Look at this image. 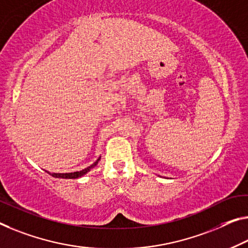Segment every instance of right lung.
I'll return each mask as SVG.
<instances>
[{
	"instance_id": "obj_1",
	"label": "right lung",
	"mask_w": 248,
	"mask_h": 248,
	"mask_svg": "<svg viewBox=\"0 0 248 248\" xmlns=\"http://www.w3.org/2000/svg\"><path fill=\"white\" fill-rule=\"evenodd\" d=\"M100 159H101V156L92 164V165L89 166V167H86V169H84V170H79V172H73V173H49V172H47V170H45V172H47L49 175H52L53 177H56V178H72V180H73V178H78V177L84 176V175L89 173L90 170L93 169V167H95V166L97 165V163L100 162Z\"/></svg>"
}]
</instances>
